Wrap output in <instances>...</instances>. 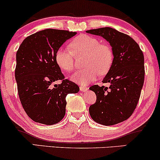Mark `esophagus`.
Returning a JSON list of instances; mask_svg holds the SVG:
<instances>
[{"instance_id":"esophagus-1","label":"esophagus","mask_w":160,"mask_h":160,"mask_svg":"<svg viewBox=\"0 0 160 160\" xmlns=\"http://www.w3.org/2000/svg\"><path fill=\"white\" fill-rule=\"evenodd\" d=\"M80 90L81 92H86L88 90V87H86V86H80Z\"/></svg>"}]
</instances>
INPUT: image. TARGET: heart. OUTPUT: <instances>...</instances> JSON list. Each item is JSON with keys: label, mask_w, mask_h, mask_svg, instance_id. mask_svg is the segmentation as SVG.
<instances>
[{"label": "heart", "mask_w": 160, "mask_h": 160, "mask_svg": "<svg viewBox=\"0 0 160 160\" xmlns=\"http://www.w3.org/2000/svg\"><path fill=\"white\" fill-rule=\"evenodd\" d=\"M68 48H59L55 54L57 65L66 72H71L75 67L74 55L84 54L83 69L72 76L73 81L80 84L89 83L98 75H105L113 63V51L107 43H100L98 38L80 34L70 43Z\"/></svg>", "instance_id": "1"}]
</instances>
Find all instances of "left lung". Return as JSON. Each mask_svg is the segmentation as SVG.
I'll use <instances>...</instances> for the list:
<instances>
[{"label": "left lung", "mask_w": 160, "mask_h": 160, "mask_svg": "<svg viewBox=\"0 0 160 160\" xmlns=\"http://www.w3.org/2000/svg\"><path fill=\"white\" fill-rule=\"evenodd\" d=\"M86 33L102 37L113 51V63L103 79L104 86H92L96 102L89 108L92 119L104 126L126 120L136 108L144 81V58L138 44L127 34L109 27Z\"/></svg>", "instance_id": "8db88e82"}]
</instances>
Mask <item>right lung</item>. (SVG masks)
Returning a JSON list of instances; mask_svg holds the SVG:
<instances>
[{
    "mask_svg": "<svg viewBox=\"0 0 160 160\" xmlns=\"http://www.w3.org/2000/svg\"><path fill=\"white\" fill-rule=\"evenodd\" d=\"M77 32L45 29L27 37L16 52L15 78L22 105L34 122L53 125L65 114L66 96L80 88L65 79L55 61V54ZM57 80L62 83L54 87Z\"/></svg>",
    "mask_w": 160,
    "mask_h": 160,
    "instance_id": "add662e5",
    "label": "right lung"
}]
</instances>
